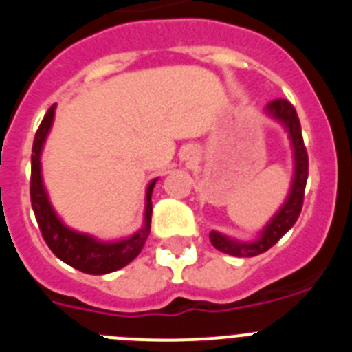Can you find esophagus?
I'll list each match as a JSON object with an SVG mask.
<instances>
[{"instance_id": "obj_1", "label": "esophagus", "mask_w": 352, "mask_h": 352, "mask_svg": "<svg viewBox=\"0 0 352 352\" xmlns=\"http://www.w3.org/2000/svg\"><path fill=\"white\" fill-rule=\"evenodd\" d=\"M190 155H194V151H190V153H188V157H186V158H192V157H190Z\"/></svg>"}]
</instances>
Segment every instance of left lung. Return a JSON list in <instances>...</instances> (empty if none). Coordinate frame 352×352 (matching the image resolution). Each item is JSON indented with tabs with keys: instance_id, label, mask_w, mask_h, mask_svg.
<instances>
[{
	"instance_id": "1",
	"label": "left lung",
	"mask_w": 352,
	"mask_h": 352,
	"mask_svg": "<svg viewBox=\"0 0 352 352\" xmlns=\"http://www.w3.org/2000/svg\"><path fill=\"white\" fill-rule=\"evenodd\" d=\"M264 114L276 121L282 129L285 130L289 139V144L292 149V178L289 186L287 197L282 203V206L276 210L268 223L263 227L256 239L252 241H241V239L231 238V236L222 234L219 231H211L210 239L217 250L229 254L234 257H254L259 256L273 245L296 223L298 217L303 206V195L307 178H309V157L305 149L303 138H301V125L298 120V114L287 100H273L264 107Z\"/></svg>"
}]
</instances>
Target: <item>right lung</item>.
Segmentation results:
<instances>
[{
  "label": "right lung",
  "instance_id": "1",
  "mask_svg": "<svg viewBox=\"0 0 352 352\" xmlns=\"http://www.w3.org/2000/svg\"><path fill=\"white\" fill-rule=\"evenodd\" d=\"M54 114L56 105H52L36 130L33 155H31V206L35 211L43 239L58 259L88 275H105L125 268L126 264L132 263L141 254L151 229V211H153L151 194L158 178L151 179L146 186L144 219L142 226L133 234L105 241L88 232H80L68 227L60 219V214L56 213L42 176V151L54 123Z\"/></svg>",
  "mask_w": 352,
  "mask_h": 352
}]
</instances>
